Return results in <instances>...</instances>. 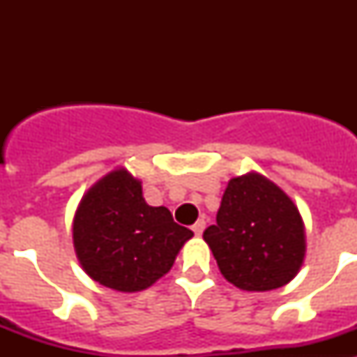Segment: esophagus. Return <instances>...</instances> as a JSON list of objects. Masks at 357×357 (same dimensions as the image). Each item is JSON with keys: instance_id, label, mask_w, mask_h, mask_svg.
<instances>
[{"instance_id": "1", "label": "esophagus", "mask_w": 357, "mask_h": 357, "mask_svg": "<svg viewBox=\"0 0 357 357\" xmlns=\"http://www.w3.org/2000/svg\"><path fill=\"white\" fill-rule=\"evenodd\" d=\"M204 229H206V220H202L200 218V220H198V222L193 225V232L197 236H200L202 232H204Z\"/></svg>"}]
</instances>
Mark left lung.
Instances as JSON below:
<instances>
[{
    "mask_svg": "<svg viewBox=\"0 0 357 357\" xmlns=\"http://www.w3.org/2000/svg\"><path fill=\"white\" fill-rule=\"evenodd\" d=\"M222 275L247 291L288 284L304 261V223L282 189L259 173L227 185L216 225L204 230Z\"/></svg>",
    "mask_w": 357,
    "mask_h": 357,
    "instance_id": "8db88e82",
    "label": "left lung"
}]
</instances>
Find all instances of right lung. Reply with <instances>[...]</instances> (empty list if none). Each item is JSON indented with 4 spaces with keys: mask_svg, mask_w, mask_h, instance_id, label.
Returning <instances> with one entry per match:
<instances>
[{
    "mask_svg": "<svg viewBox=\"0 0 357 357\" xmlns=\"http://www.w3.org/2000/svg\"><path fill=\"white\" fill-rule=\"evenodd\" d=\"M193 232L166 207L148 206L127 169L103 176L82 198L73 241L85 273L116 291H141L169 272Z\"/></svg>",
    "mask_w": 357,
    "mask_h": 357,
    "instance_id": "1",
    "label": "right lung"
}]
</instances>
